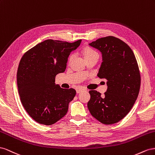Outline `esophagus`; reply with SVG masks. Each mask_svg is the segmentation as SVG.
I'll return each instance as SVG.
<instances>
[{"mask_svg": "<svg viewBox=\"0 0 155 155\" xmlns=\"http://www.w3.org/2000/svg\"><path fill=\"white\" fill-rule=\"evenodd\" d=\"M83 90H85L84 88H83V87L78 88V89L77 90V94H79V93H81V91H82Z\"/></svg>", "mask_w": 155, "mask_h": 155, "instance_id": "obj_1", "label": "esophagus"}]
</instances>
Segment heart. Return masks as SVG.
<instances>
[{
  "mask_svg": "<svg viewBox=\"0 0 155 155\" xmlns=\"http://www.w3.org/2000/svg\"><path fill=\"white\" fill-rule=\"evenodd\" d=\"M83 54L86 60L87 58H91V57H98L99 58V54L97 52H96L95 50L93 49V48H90V47H85L83 49ZM74 58V54H71L69 57V59H68V62L71 63V61L73 60V59Z\"/></svg>",
  "mask_w": 155,
  "mask_h": 155,
  "instance_id": "obj_1",
  "label": "heart"
}]
</instances>
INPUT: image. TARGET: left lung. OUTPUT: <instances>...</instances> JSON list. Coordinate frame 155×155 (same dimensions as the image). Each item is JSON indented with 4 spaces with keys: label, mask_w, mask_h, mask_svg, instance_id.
<instances>
[{
    "label": "left lung",
    "mask_w": 155,
    "mask_h": 155,
    "mask_svg": "<svg viewBox=\"0 0 155 155\" xmlns=\"http://www.w3.org/2000/svg\"><path fill=\"white\" fill-rule=\"evenodd\" d=\"M90 45L102 52L103 61L97 76L107 80L108 88L103 96L96 90L89 91L87 108L101 123L114 124L127 116L138 96V64L130 47L116 37L101 38Z\"/></svg>",
    "instance_id": "obj_1"
}]
</instances>
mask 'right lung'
<instances>
[{"instance_id": "right-lung-1", "label": "right lung", "mask_w": 155, "mask_h": 155, "mask_svg": "<svg viewBox=\"0 0 155 155\" xmlns=\"http://www.w3.org/2000/svg\"><path fill=\"white\" fill-rule=\"evenodd\" d=\"M81 41L47 39L22 56L17 73L20 99L26 112L40 124H54L68 111L76 91L55 85V77L65 71L68 56Z\"/></svg>"}]
</instances>
